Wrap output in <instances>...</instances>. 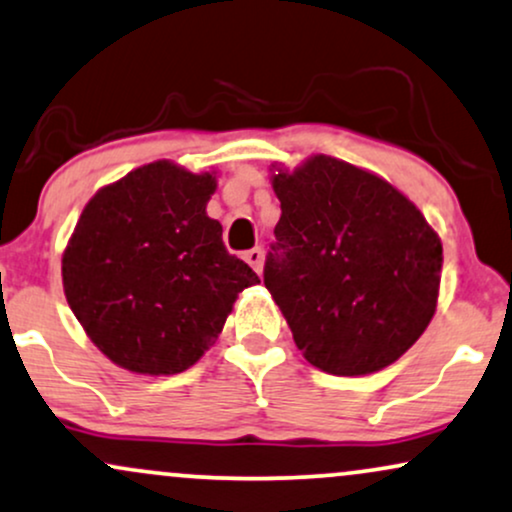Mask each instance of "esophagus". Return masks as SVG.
I'll use <instances>...</instances> for the list:
<instances>
[{
    "mask_svg": "<svg viewBox=\"0 0 512 512\" xmlns=\"http://www.w3.org/2000/svg\"><path fill=\"white\" fill-rule=\"evenodd\" d=\"M244 261L249 263V266L254 268L258 275H261V268H263V251H261V249H249V251H244Z\"/></svg>",
    "mask_w": 512,
    "mask_h": 512,
    "instance_id": "esophagus-1",
    "label": "esophagus"
}]
</instances>
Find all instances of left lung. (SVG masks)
I'll use <instances>...</instances> for the list:
<instances>
[{
	"mask_svg": "<svg viewBox=\"0 0 512 512\" xmlns=\"http://www.w3.org/2000/svg\"><path fill=\"white\" fill-rule=\"evenodd\" d=\"M282 215L263 282L304 359L333 376L390 366L436 314L443 246L402 191L350 162L311 155L275 170Z\"/></svg>",
	"mask_w": 512,
	"mask_h": 512,
	"instance_id": "8db88e82",
	"label": "left lung"
}]
</instances>
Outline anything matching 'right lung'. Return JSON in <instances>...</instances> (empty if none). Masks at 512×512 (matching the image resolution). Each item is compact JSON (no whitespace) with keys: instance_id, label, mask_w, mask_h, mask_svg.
Listing matches in <instances>:
<instances>
[{"instance_id":"1","label":"right lung","mask_w":512,"mask_h":512,"mask_svg":"<svg viewBox=\"0 0 512 512\" xmlns=\"http://www.w3.org/2000/svg\"><path fill=\"white\" fill-rule=\"evenodd\" d=\"M215 172L136 167L83 208L62 256L66 302L110 362L146 376L194 366L258 275L222 244L206 206Z\"/></svg>"}]
</instances>
